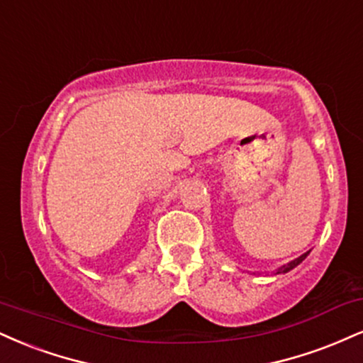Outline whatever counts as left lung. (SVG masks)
Listing matches in <instances>:
<instances>
[{
  "label": "left lung",
  "instance_id": "obj_1",
  "mask_svg": "<svg viewBox=\"0 0 363 363\" xmlns=\"http://www.w3.org/2000/svg\"><path fill=\"white\" fill-rule=\"evenodd\" d=\"M309 252H311V250H309ZM309 252H306V253H303V255H301V257H298V259L291 260V262H289V264L282 265V267H279L277 270H274V272H272V276H277V274H287V272H289V270H292V269H294V267H298V265L301 264V262H303V260H304V259H306V257L309 255ZM253 274H255V272H253ZM267 276H269V274H267Z\"/></svg>",
  "mask_w": 363,
  "mask_h": 363
}]
</instances>
